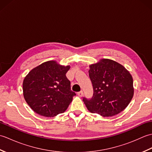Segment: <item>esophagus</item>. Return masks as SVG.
Here are the masks:
<instances>
[{
  "label": "esophagus",
  "instance_id": "esophagus-1",
  "mask_svg": "<svg viewBox=\"0 0 152 152\" xmlns=\"http://www.w3.org/2000/svg\"><path fill=\"white\" fill-rule=\"evenodd\" d=\"M78 95L79 96H82L83 95V91H80V92H78Z\"/></svg>",
  "mask_w": 152,
  "mask_h": 152
}]
</instances>
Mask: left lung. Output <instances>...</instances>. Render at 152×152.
<instances>
[{"instance_id":"obj_1","label":"left lung","mask_w":152,"mask_h":152,"mask_svg":"<svg viewBox=\"0 0 152 152\" xmlns=\"http://www.w3.org/2000/svg\"><path fill=\"white\" fill-rule=\"evenodd\" d=\"M89 76L93 93L91 99L83 97L89 112L110 117L122 112L134 94L130 73L121 64L108 59L89 66Z\"/></svg>"}]
</instances>
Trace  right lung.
Masks as SVG:
<instances>
[{
  "label": "right lung",
  "instance_id": "1",
  "mask_svg": "<svg viewBox=\"0 0 152 152\" xmlns=\"http://www.w3.org/2000/svg\"><path fill=\"white\" fill-rule=\"evenodd\" d=\"M70 66L50 61L31 70L23 83V96L34 112L46 117L63 113L76 93L66 73Z\"/></svg>",
  "mask_w": 152,
  "mask_h": 152
}]
</instances>
